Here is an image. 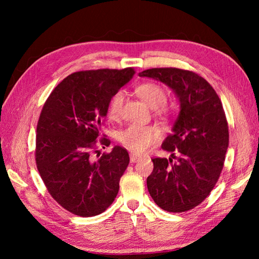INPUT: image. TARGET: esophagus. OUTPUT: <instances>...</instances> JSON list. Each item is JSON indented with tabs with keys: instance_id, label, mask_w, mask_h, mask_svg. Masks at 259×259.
<instances>
[{
	"instance_id": "obj_1",
	"label": "esophagus",
	"mask_w": 259,
	"mask_h": 259,
	"mask_svg": "<svg viewBox=\"0 0 259 259\" xmlns=\"http://www.w3.org/2000/svg\"><path fill=\"white\" fill-rule=\"evenodd\" d=\"M141 158H142V157L139 156V155H137V153H130V161H131V162L139 161Z\"/></svg>"
}]
</instances>
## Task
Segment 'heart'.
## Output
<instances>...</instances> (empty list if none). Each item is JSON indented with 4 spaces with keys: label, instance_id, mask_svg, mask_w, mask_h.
I'll use <instances>...</instances> for the list:
<instances>
[{
    "label": "heart",
    "instance_id": "1",
    "mask_svg": "<svg viewBox=\"0 0 259 259\" xmlns=\"http://www.w3.org/2000/svg\"><path fill=\"white\" fill-rule=\"evenodd\" d=\"M137 93L148 106L160 108V112L168 113L170 108L162 104L166 101V91L157 83H144L137 88ZM124 102L123 91H119L111 98L108 106V115L110 119H118ZM161 137V130L157 125L130 124L119 135L121 144L135 152H144L155 144Z\"/></svg>",
    "mask_w": 259,
    "mask_h": 259
}]
</instances>
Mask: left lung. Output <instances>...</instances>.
I'll return each mask as SVG.
<instances>
[{
    "mask_svg": "<svg viewBox=\"0 0 259 259\" xmlns=\"http://www.w3.org/2000/svg\"><path fill=\"white\" fill-rule=\"evenodd\" d=\"M139 75L168 85L180 103L172 133L161 146L171 158L152 159L148 190L163 210H190L210 194L224 167L229 133L222 101L213 88L192 71L155 68ZM175 152L180 157L172 163Z\"/></svg>",
    "mask_w": 259,
    "mask_h": 259,
    "instance_id": "1",
    "label": "left lung"
}]
</instances>
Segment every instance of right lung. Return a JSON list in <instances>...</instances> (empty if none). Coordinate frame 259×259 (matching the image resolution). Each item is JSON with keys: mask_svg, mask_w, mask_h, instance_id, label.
Returning <instances> with one entry per match:
<instances>
[{"mask_svg": "<svg viewBox=\"0 0 259 259\" xmlns=\"http://www.w3.org/2000/svg\"><path fill=\"white\" fill-rule=\"evenodd\" d=\"M135 73L133 68L72 73L43 106L36 126V167L53 199L76 216H97L118 195L128 151L114 146L98 159L92 153L99 151L96 144L110 100ZM100 142L110 145L107 138Z\"/></svg>", "mask_w": 259, "mask_h": 259, "instance_id": "right-lung-1", "label": "right lung"}]
</instances>
